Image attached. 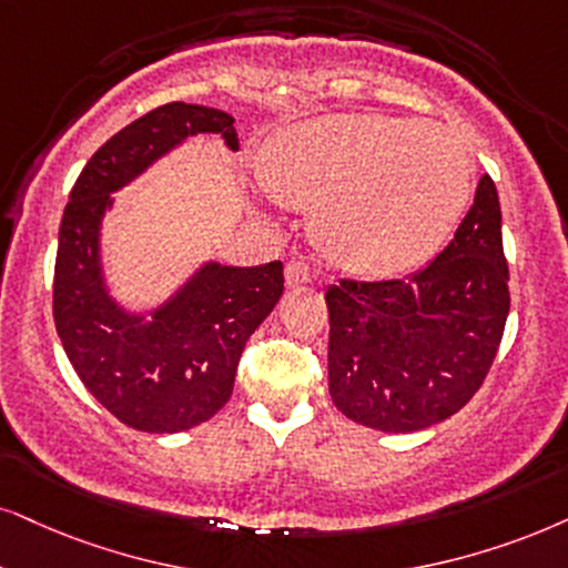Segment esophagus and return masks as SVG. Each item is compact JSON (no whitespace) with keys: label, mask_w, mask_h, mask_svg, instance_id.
<instances>
[{"label":"esophagus","mask_w":568,"mask_h":568,"mask_svg":"<svg viewBox=\"0 0 568 568\" xmlns=\"http://www.w3.org/2000/svg\"><path fill=\"white\" fill-rule=\"evenodd\" d=\"M312 280V272H308V264L301 260H293L285 264V283L288 288H298V285H306Z\"/></svg>","instance_id":"esophagus-1"}]
</instances>
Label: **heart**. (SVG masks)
Listing matches in <instances>:
<instances>
[{"instance_id": "b5f03b06", "label": "heart", "mask_w": 568, "mask_h": 568, "mask_svg": "<svg viewBox=\"0 0 568 568\" xmlns=\"http://www.w3.org/2000/svg\"><path fill=\"white\" fill-rule=\"evenodd\" d=\"M262 183L280 204L312 212L314 243L333 267L387 280L440 251L469 206L475 168L448 128L341 112L272 139Z\"/></svg>"}]
</instances>
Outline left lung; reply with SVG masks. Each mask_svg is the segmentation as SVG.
<instances>
[{"label":"left lung","instance_id":"1","mask_svg":"<svg viewBox=\"0 0 568 568\" xmlns=\"http://www.w3.org/2000/svg\"><path fill=\"white\" fill-rule=\"evenodd\" d=\"M325 301L337 412L379 433H416L454 416L483 385L511 306L490 175L427 267L383 283L341 280Z\"/></svg>","mask_w":568,"mask_h":568}]
</instances>
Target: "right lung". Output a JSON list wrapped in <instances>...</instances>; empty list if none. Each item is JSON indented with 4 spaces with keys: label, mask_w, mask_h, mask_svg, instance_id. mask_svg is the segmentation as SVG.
<instances>
[{
    "label": "right lung",
    "mask_w": 568,
    "mask_h": 568,
    "mask_svg": "<svg viewBox=\"0 0 568 568\" xmlns=\"http://www.w3.org/2000/svg\"><path fill=\"white\" fill-rule=\"evenodd\" d=\"M235 120L170 102L133 120L91 156L64 206L54 264V325L93 398L141 433H183L212 419L233 393L254 329L283 296V262H204L162 304L128 308L110 293L102 225L114 196L199 133L239 152Z\"/></svg>",
    "instance_id": "right-lung-1"
}]
</instances>
